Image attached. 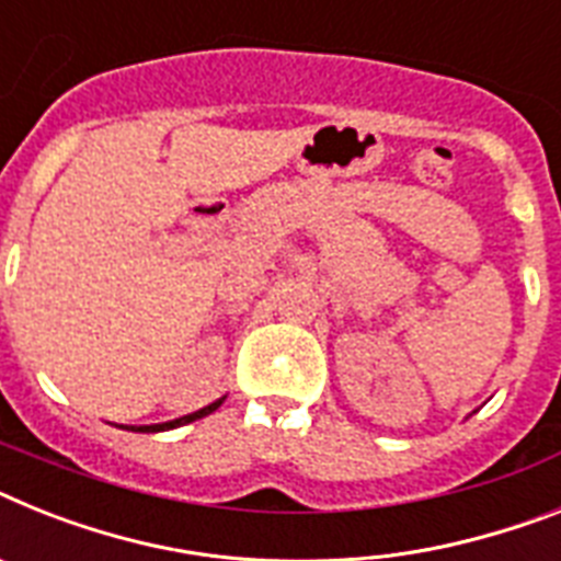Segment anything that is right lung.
<instances>
[{
	"label": "right lung",
	"mask_w": 561,
	"mask_h": 561,
	"mask_svg": "<svg viewBox=\"0 0 561 561\" xmlns=\"http://www.w3.org/2000/svg\"><path fill=\"white\" fill-rule=\"evenodd\" d=\"M219 404H222V399H216V402H210L208 408H202V411L187 413V416H182V419H173V422H162V425H139V427H130V431H136V433H159V431H171V427L187 425V422H196V419L208 416V413H214L216 408H219Z\"/></svg>",
	"instance_id": "right-lung-1"
}]
</instances>
